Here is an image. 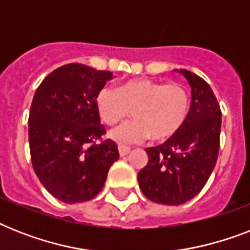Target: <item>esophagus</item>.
<instances>
[{"label":"esophagus","mask_w":250,"mask_h":250,"mask_svg":"<svg viewBox=\"0 0 250 250\" xmlns=\"http://www.w3.org/2000/svg\"><path fill=\"white\" fill-rule=\"evenodd\" d=\"M118 150H119V156L125 157L127 156L129 152H131V149L128 146H125V145H118Z\"/></svg>","instance_id":"34e87169"}]
</instances>
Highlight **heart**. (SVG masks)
Returning <instances> with one entry per match:
<instances>
[{"mask_svg": "<svg viewBox=\"0 0 250 250\" xmlns=\"http://www.w3.org/2000/svg\"><path fill=\"white\" fill-rule=\"evenodd\" d=\"M96 107L106 125H114L132 109L133 119L110 132L119 144H136L146 137L162 141L182 128L189 111V93L179 83L132 79L117 88L104 86L96 96Z\"/></svg>", "mask_w": 250, "mask_h": 250, "instance_id": "b5f03b06", "label": "heart"}]
</instances>
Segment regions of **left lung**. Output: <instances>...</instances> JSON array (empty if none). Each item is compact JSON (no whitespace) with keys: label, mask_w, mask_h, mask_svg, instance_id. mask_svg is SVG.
I'll list each match as a JSON object with an SVG mask.
<instances>
[{"label":"left lung","mask_w":250,"mask_h":250,"mask_svg":"<svg viewBox=\"0 0 250 250\" xmlns=\"http://www.w3.org/2000/svg\"><path fill=\"white\" fill-rule=\"evenodd\" d=\"M192 89V102L182 128L164 144L146 148L148 164L137 180L145 197L164 205H180L197 196L217 164L222 111L205 80L180 70Z\"/></svg>","instance_id":"left-lung-1"}]
</instances>
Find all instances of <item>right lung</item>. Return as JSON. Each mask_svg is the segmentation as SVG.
Here are the masks:
<instances>
[{
    "instance_id": "1",
    "label": "right lung",
    "mask_w": 250,
    "mask_h": 250,
    "mask_svg": "<svg viewBox=\"0 0 250 250\" xmlns=\"http://www.w3.org/2000/svg\"><path fill=\"white\" fill-rule=\"evenodd\" d=\"M110 71L82 63L56 68L33 96L28 140L33 170L45 189L67 204L89 201L105 184L110 166L119 158L106 133L96 96Z\"/></svg>"
}]
</instances>
